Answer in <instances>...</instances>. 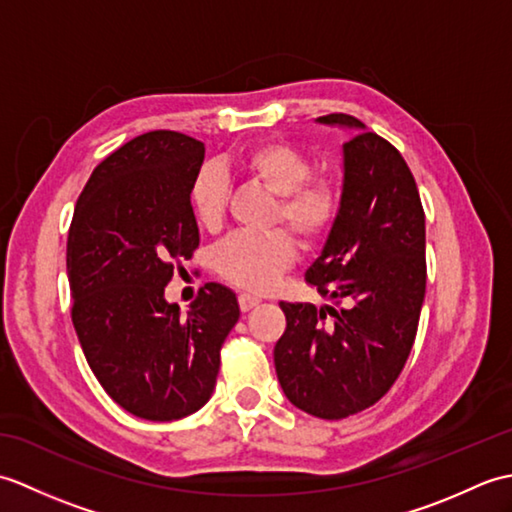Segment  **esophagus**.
<instances>
[{
  "label": "esophagus",
  "mask_w": 512,
  "mask_h": 512,
  "mask_svg": "<svg viewBox=\"0 0 512 512\" xmlns=\"http://www.w3.org/2000/svg\"><path fill=\"white\" fill-rule=\"evenodd\" d=\"M237 301H239V310H242V312L253 310L257 303H259V299L253 297V295H248V292H242V295L237 297Z\"/></svg>",
  "instance_id": "esophagus-1"
}]
</instances>
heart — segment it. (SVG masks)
Segmentation results:
<instances>
[{
	"mask_svg": "<svg viewBox=\"0 0 512 512\" xmlns=\"http://www.w3.org/2000/svg\"><path fill=\"white\" fill-rule=\"evenodd\" d=\"M235 167L250 182L277 195L273 222L286 224L301 244L312 246L330 235L341 213V189L325 176H312L306 151L286 140H264L239 151ZM191 206L198 222L215 231L228 206V178L215 165H204L191 182ZM295 259V242L277 228L268 233H237L215 250V270L228 284L264 292Z\"/></svg>",
	"mask_w": 512,
	"mask_h": 512,
	"instance_id": "heart-1",
	"label": "heart"
}]
</instances>
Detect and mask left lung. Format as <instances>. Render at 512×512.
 <instances>
[{"mask_svg": "<svg viewBox=\"0 0 512 512\" xmlns=\"http://www.w3.org/2000/svg\"><path fill=\"white\" fill-rule=\"evenodd\" d=\"M319 123L356 134L343 145V204L306 281L330 306H279V385L292 405L341 420L376 405L396 383L416 341L427 288L424 211L400 151L354 116Z\"/></svg>", "mask_w": 512, "mask_h": 512, "instance_id": "1", "label": "left lung"}]
</instances>
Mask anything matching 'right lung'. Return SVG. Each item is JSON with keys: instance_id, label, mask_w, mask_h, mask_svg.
Here are the masks:
<instances>
[{"instance_id": "obj_1", "label": "right lung", "mask_w": 512, "mask_h": 512, "mask_svg": "<svg viewBox=\"0 0 512 512\" xmlns=\"http://www.w3.org/2000/svg\"><path fill=\"white\" fill-rule=\"evenodd\" d=\"M200 140L169 129L112 151L81 191L68 235L72 323L103 389L138 418L167 422L206 405L237 297L204 284L191 310L165 299L180 259L200 244L191 182Z\"/></svg>"}]
</instances>
